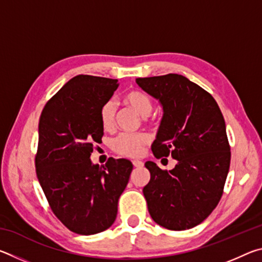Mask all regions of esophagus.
Instances as JSON below:
<instances>
[{
	"label": "esophagus",
	"mask_w": 262,
	"mask_h": 262,
	"mask_svg": "<svg viewBox=\"0 0 262 262\" xmlns=\"http://www.w3.org/2000/svg\"><path fill=\"white\" fill-rule=\"evenodd\" d=\"M133 165H134L135 167H143V165H144V163L143 162H141V161H133Z\"/></svg>",
	"instance_id": "1"
}]
</instances>
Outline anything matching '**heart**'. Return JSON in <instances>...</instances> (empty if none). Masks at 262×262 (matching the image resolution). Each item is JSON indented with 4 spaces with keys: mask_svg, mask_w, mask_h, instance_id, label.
<instances>
[{
    "mask_svg": "<svg viewBox=\"0 0 262 262\" xmlns=\"http://www.w3.org/2000/svg\"><path fill=\"white\" fill-rule=\"evenodd\" d=\"M126 103L134 108L142 117H148L152 111V100L141 91L133 90L125 96ZM115 104L113 100H107L99 110L100 125L105 130H111L114 126ZM149 142L145 134H120L112 142V148L117 154L126 157H137L143 152L144 145Z\"/></svg>",
    "mask_w": 262,
    "mask_h": 262,
    "instance_id": "heart-1",
    "label": "heart"
}]
</instances>
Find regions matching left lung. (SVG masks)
Segmentation results:
<instances>
[{"label":"left lung","mask_w":262,"mask_h":262,"mask_svg":"<svg viewBox=\"0 0 262 262\" xmlns=\"http://www.w3.org/2000/svg\"><path fill=\"white\" fill-rule=\"evenodd\" d=\"M136 83L163 107L151 145L155 157L177 161L170 171L145 163L149 214L168 230L192 229L211 214L223 194L231 159L224 118L212 96L183 75L136 78Z\"/></svg>","instance_id":"left-lung-1"}]
</instances>
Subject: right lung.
Listing matches in <instances>:
<instances>
[{
	"mask_svg": "<svg viewBox=\"0 0 262 262\" xmlns=\"http://www.w3.org/2000/svg\"><path fill=\"white\" fill-rule=\"evenodd\" d=\"M117 88L118 79L77 75L52 97L39 120V184L57 219L84 236L114 223L133 170L128 159L110 158L99 166L90 158L104 135L99 110Z\"/></svg>",
	"mask_w": 262,
	"mask_h": 262,
	"instance_id": "1",
	"label": "right lung"
}]
</instances>
